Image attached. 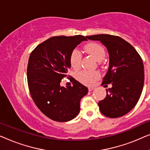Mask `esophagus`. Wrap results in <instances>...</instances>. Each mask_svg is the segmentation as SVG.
I'll use <instances>...</instances> for the list:
<instances>
[{
  "instance_id": "obj_1",
  "label": "esophagus",
  "mask_w": 150,
  "mask_h": 150,
  "mask_svg": "<svg viewBox=\"0 0 150 150\" xmlns=\"http://www.w3.org/2000/svg\"><path fill=\"white\" fill-rule=\"evenodd\" d=\"M94 87H91V86H90V87H88V90H89V91H92V90H94Z\"/></svg>"
}]
</instances>
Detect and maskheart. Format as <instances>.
<instances>
[{
  "mask_svg": "<svg viewBox=\"0 0 150 150\" xmlns=\"http://www.w3.org/2000/svg\"><path fill=\"white\" fill-rule=\"evenodd\" d=\"M84 50L94 58L97 62H101L105 57V50L103 46L98 43H90L85 46ZM81 54L79 50H74L70 56V64L72 68L77 69L79 68L81 63ZM100 73L98 71H82L77 74V79L81 83L91 85L98 79Z\"/></svg>",
  "mask_w": 150,
  "mask_h": 150,
  "instance_id": "obj_1",
  "label": "heart"
}]
</instances>
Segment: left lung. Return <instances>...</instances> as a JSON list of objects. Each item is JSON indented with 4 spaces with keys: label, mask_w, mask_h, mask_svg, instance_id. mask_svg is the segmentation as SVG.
I'll return each instance as SVG.
<instances>
[{
    "label": "left lung",
    "mask_w": 150,
    "mask_h": 150,
    "mask_svg": "<svg viewBox=\"0 0 150 150\" xmlns=\"http://www.w3.org/2000/svg\"><path fill=\"white\" fill-rule=\"evenodd\" d=\"M90 40L100 41L109 56L108 71L102 84L111 83L107 96L98 103L100 112L105 116H123L137 105L144 84V67L136 50L121 37L109 35L87 36Z\"/></svg>",
    "instance_id": "8db88e82"
}]
</instances>
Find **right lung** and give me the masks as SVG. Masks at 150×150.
Returning <instances> with one entry per match:
<instances>
[{
  "label": "right lung",
  "instance_id": "obj_1",
  "mask_svg": "<svg viewBox=\"0 0 150 150\" xmlns=\"http://www.w3.org/2000/svg\"><path fill=\"white\" fill-rule=\"evenodd\" d=\"M87 41L85 37L58 36L39 44L29 57L27 79L34 102L50 119L68 122L80 111V101L88 92L77 80L73 86H60L71 68L70 56L77 45Z\"/></svg>",
  "mask_w": 150,
  "mask_h": 150
}]
</instances>
